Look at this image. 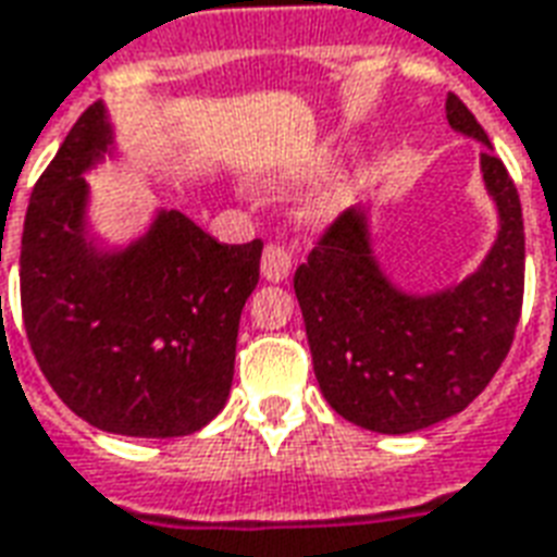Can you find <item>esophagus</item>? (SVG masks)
<instances>
[{
    "mask_svg": "<svg viewBox=\"0 0 557 557\" xmlns=\"http://www.w3.org/2000/svg\"><path fill=\"white\" fill-rule=\"evenodd\" d=\"M292 271V253L277 242H271L262 253V277L268 283H283Z\"/></svg>",
    "mask_w": 557,
    "mask_h": 557,
    "instance_id": "1",
    "label": "esophagus"
}]
</instances>
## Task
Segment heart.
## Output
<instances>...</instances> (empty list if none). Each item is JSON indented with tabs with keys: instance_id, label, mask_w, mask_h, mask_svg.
Here are the masks:
<instances>
[{
	"instance_id": "b5f03b06",
	"label": "heart",
	"mask_w": 557,
	"mask_h": 557,
	"mask_svg": "<svg viewBox=\"0 0 557 557\" xmlns=\"http://www.w3.org/2000/svg\"><path fill=\"white\" fill-rule=\"evenodd\" d=\"M333 203H336V200H327V203L321 206V212H327V209H333Z\"/></svg>"
}]
</instances>
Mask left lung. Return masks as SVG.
Instances as JSON below:
<instances>
[{"mask_svg": "<svg viewBox=\"0 0 557 557\" xmlns=\"http://www.w3.org/2000/svg\"><path fill=\"white\" fill-rule=\"evenodd\" d=\"M448 126L481 141L496 242L463 283L410 295L383 274L369 209L333 221L295 271L312 369L327 405L377 434H410L460 413L493 381L520 324L525 233L517 185L475 114L448 94Z\"/></svg>", "mask_w": 557, "mask_h": 557, "instance_id": "obj_1", "label": "left lung"}]
</instances>
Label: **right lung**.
Returning a JSON list of instances; mask_svg holds the SVG:
<instances>
[{"label": "right lung", "mask_w": 557, "mask_h": 557, "mask_svg": "<svg viewBox=\"0 0 557 557\" xmlns=\"http://www.w3.org/2000/svg\"><path fill=\"white\" fill-rule=\"evenodd\" d=\"M111 141L106 106L94 102L32 191L20 247L28 345L61 401L94 428L147 440L195 434L233 386L262 242L221 245L162 209L141 238L97 247L85 174Z\"/></svg>", "instance_id": "right-lung-1"}]
</instances>
